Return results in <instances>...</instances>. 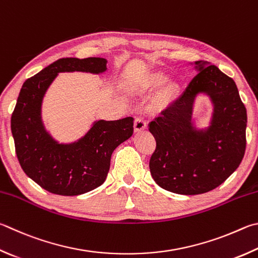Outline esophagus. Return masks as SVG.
I'll return each mask as SVG.
<instances>
[{
	"label": "esophagus",
	"mask_w": 258,
	"mask_h": 258,
	"mask_svg": "<svg viewBox=\"0 0 258 258\" xmlns=\"http://www.w3.org/2000/svg\"><path fill=\"white\" fill-rule=\"evenodd\" d=\"M147 128V121H145L144 117L138 116L134 120V130L135 132H140V131H143Z\"/></svg>",
	"instance_id": "obj_1"
}]
</instances>
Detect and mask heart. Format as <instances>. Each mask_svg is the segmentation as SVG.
<instances>
[{
	"label": "heart",
	"mask_w": 258,
	"mask_h": 258,
	"mask_svg": "<svg viewBox=\"0 0 258 258\" xmlns=\"http://www.w3.org/2000/svg\"><path fill=\"white\" fill-rule=\"evenodd\" d=\"M168 80H169V79H168V77L165 76V74L154 73L145 79L143 86L145 89H148V90H156V89H160L163 86H166L168 83ZM176 92H177V87L175 84H170L165 92V99L176 95Z\"/></svg>",
	"instance_id": "obj_1"
}]
</instances>
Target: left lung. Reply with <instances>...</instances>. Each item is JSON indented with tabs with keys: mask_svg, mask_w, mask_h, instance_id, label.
Returning <instances> with one entry per match:
<instances>
[{
	"mask_svg": "<svg viewBox=\"0 0 258 258\" xmlns=\"http://www.w3.org/2000/svg\"><path fill=\"white\" fill-rule=\"evenodd\" d=\"M200 72L184 93L150 121L157 147L150 171L161 188L198 195L217 188L239 167L246 150L247 113L235 81L215 67L196 62ZM207 93L215 106L210 127L191 125L195 97Z\"/></svg>",
	"mask_w": 258,
	"mask_h": 258,
	"instance_id": "8db88e82",
	"label": "left lung"
}]
</instances>
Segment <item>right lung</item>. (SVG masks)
Wrapping results in <instances>:
<instances>
[{
    "instance_id": "add662e5",
    "label": "right lung",
    "mask_w": 258,
    "mask_h": 258,
    "mask_svg": "<svg viewBox=\"0 0 258 258\" xmlns=\"http://www.w3.org/2000/svg\"><path fill=\"white\" fill-rule=\"evenodd\" d=\"M100 57L59 58L26 80L11 116L16 153L22 170L49 193L74 196L104 184L114 150L133 134V117L98 120L72 144H58L46 132L40 107L47 88L59 72L106 71Z\"/></svg>"
}]
</instances>
